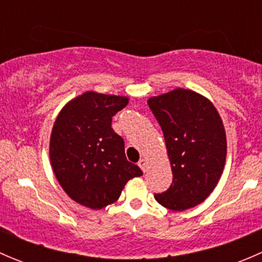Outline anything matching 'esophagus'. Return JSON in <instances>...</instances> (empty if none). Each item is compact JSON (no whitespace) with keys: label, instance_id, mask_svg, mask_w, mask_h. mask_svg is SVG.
<instances>
[{"label":"esophagus","instance_id":"34e87169","mask_svg":"<svg viewBox=\"0 0 262 262\" xmlns=\"http://www.w3.org/2000/svg\"><path fill=\"white\" fill-rule=\"evenodd\" d=\"M138 166L142 168V170H143V172H147V170H148V161L144 160V158H142V160L138 162Z\"/></svg>","mask_w":262,"mask_h":262}]
</instances>
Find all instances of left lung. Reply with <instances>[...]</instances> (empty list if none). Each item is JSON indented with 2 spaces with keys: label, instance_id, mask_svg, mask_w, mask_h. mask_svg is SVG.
<instances>
[{
  "label": "left lung",
  "instance_id": "8db88e82",
  "mask_svg": "<svg viewBox=\"0 0 262 262\" xmlns=\"http://www.w3.org/2000/svg\"><path fill=\"white\" fill-rule=\"evenodd\" d=\"M147 102L162 128L173 176L168 190L155 199L176 212L196 207L215 189L226 163L221 115L207 97L180 87Z\"/></svg>",
  "mask_w": 262,
  "mask_h": 262
}]
</instances>
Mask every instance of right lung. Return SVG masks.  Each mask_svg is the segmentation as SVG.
I'll list each match as a JSON object with an SVG mask.
<instances>
[{"instance_id": "right-lung-1", "label": "right lung", "mask_w": 262, "mask_h": 262, "mask_svg": "<svg viewBox=\"0 0 262 262\" xmlns=\"http://www.w3.org/2000/svg\"><path fill=\"white\" fill-rule=\"evenodd\" d=\"M126 96L87 91L63 106L50 134L53 172L66 194L83 207L102 209L120 196L130 179L143 175L112 128Z\"/></svg>"}]
</instances>
